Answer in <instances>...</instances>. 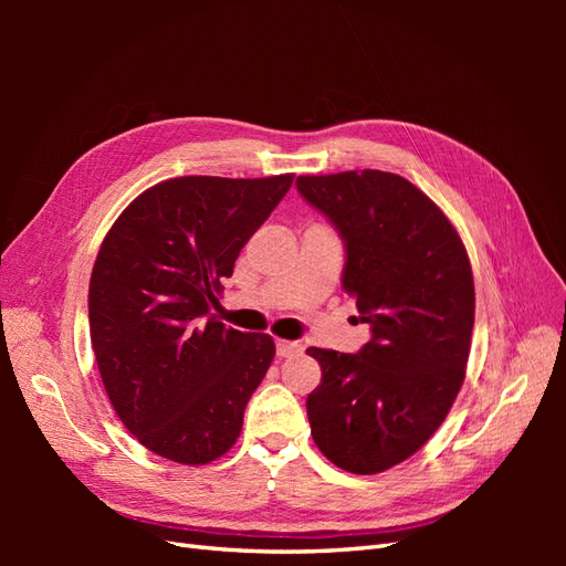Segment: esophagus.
Here are the masks:
<instances>
[{"mask_svg": "<svg viewBox=\"0 0 566 566\" xmlns=\"http://www.w3.org/2000/svg\"><path fill=\"white\" fill-rule=\"evenodd\" d=\"M296 353H302V345L294 340H276V357H292Z\"/></svg>", "mask_w": 566, "mask_h": 566, "instance_id": "obj_1", "label": "esophagus"}]
</instances>
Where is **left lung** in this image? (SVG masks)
Masks as SVG:
<instances>
[{"instance_id": "obj_1", "label": "left lung", "mask_w": 566, "mask_h": 566, "mask_svg": "<svg viewBox=\"0 0 566 566\" xmlns=\"http://www.w3.org/2000/svg\"><path fill=\"white\" fill-rule=\"evenodd\" d=\"M345 245L343 290L371 338L357 353L308 347L306 396L318 450L353 474L408 460L452 408L474 328V280L452 223L408 179L381 172L296 177Z\"/></svg>"}]
</instances>
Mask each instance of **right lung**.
Here are the masks:
<instances>
[{"instance_id":"add662e5","label":"right lung","mask_w":566,"mask_h":566,"mask_svg":"<svg viewBox=\"0 0 566 566\" xmlns=\"http://www.w3.org/2000/svg\"><path fill=\"white\" fill-rule=\"evenodd\" d=\"M292 179H167L104 238L90 280L94 357L122 423L165 460L207 464L240 436L274 343L211 308Z\"/></svg>"}]
</instances>
